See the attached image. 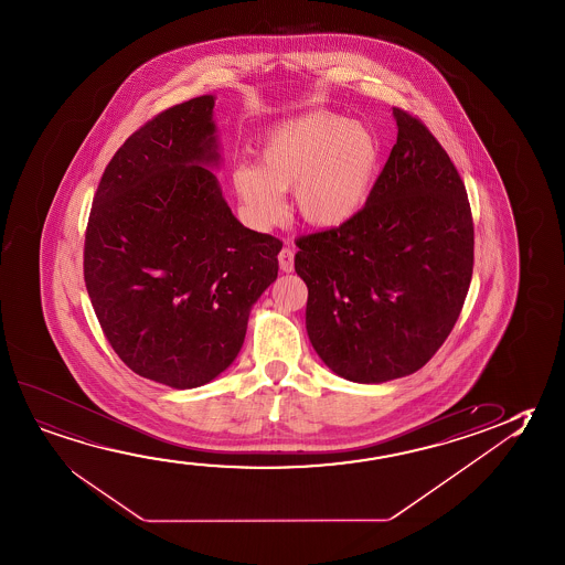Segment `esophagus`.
<instances>
[{"mask_svg": "<svg viewBox=\"0 0 565 565\" xmlns=\"http://www.w3.org/2000/svg\"><path fill=\"white\" fill-rule=\"evenodd\" d=\"M294 256H296V252L291 250L289 246L281 248L278 256L279 268H281V271H286V274L294 271Z\"/></svg>", "mask_w": 565, "mask_h": 565, "instance_id": "obj_1", "label": "esophagus"}]
</instances>
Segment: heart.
Segmentation results:
<instances>
[{
  "label": "heart",
  "instance_id": "1",
  "mask_svg": "<svg viewBox=\"0 0 565 565\" xmlns=\"http://www.w3.org/2000/svg\"><path fill=\"white\" fill-rule=\"evenodd\" d=\"M382 162L374 130L344 115L313 111L268 132L258 166L238 164L233 190L252 225L268 228L284 215L281 191L307 225L337 228L356 217L370 200Z\"/></svg>",
  "mask_w": 565,
  "mask_h": 565
}]
</instances>
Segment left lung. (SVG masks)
<instances>
[{
    "label": "left lung",
    "mask_w": 565,
    "mask_h": 565,
    "mask_svg": "<svg viewBox=\"0 0 565 565\" xmlns=\"http://www.w3.org/2000/svg\"><path fill=\"white\" fill-rule=\"evenodd\" d=\"M397 142L347 225L297 241L315 352L348 382L415 374L460 317L473 221L456 166L423 122L393 107Z\"/></svg>",
    "instance_id": "obj_1"
}]
</instances>
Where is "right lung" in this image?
<instances>
[{
    "label": "right lung",
    "mask_w": 565,
    "mask_h": 565,
    "mask_svg": "<svg viewBox=\"0 0 565 565\" xmlns=\"http://www.w3.org/2000/svg\"><path fill=\"white\" fill-rule=\"evenodd\" d=\"M215 96L174 105L125 140L89 213L84 279L97 321L135 374L174 390L235 362L281 243L226 205Z\"/></svg>",
    "instance_id": "1"
}]
</instances>
